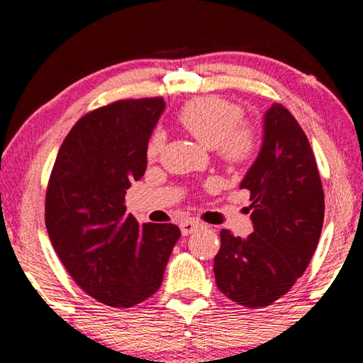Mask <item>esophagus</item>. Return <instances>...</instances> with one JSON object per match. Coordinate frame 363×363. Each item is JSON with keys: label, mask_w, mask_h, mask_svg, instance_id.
<instances>
[{"label": "esophagus", "mask_w": 363, "mask_h": 363, "mask_svg": "<svg viewBox=\"0 0 363 363\" xmlns=\"http://www.w3.org/2000/svg\"><path fill=\"white\" fill-rule=\"evenodd\" d=\"M200 226H201V223L196 221V220H191V218H188V220H183V221L180 223L182 235H183V236L191 235V233L196 231Z\"/></svg>", "instance_id": "obj_1"}]
</instances>
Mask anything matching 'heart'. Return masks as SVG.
I'll list each match as a JSON object with an SVG mask.
<instances>
[{
	"mask_svg": "<svg viewBox=\"0 0 363 363\" xmlns=\"http://www.w3.org/2000/svg\"><path fill=\"white\" fill-rule=\"evenodd\" d=\"M241 118L240 106L216 96L188 102L178 116L182 127L191 137L203 147L216 148L218 155L231 165L250 162L259 147L256 128L240 123ZM163 142L165 137L162 132L153 133L147 148L148 157H157L162 152Z\"/></svg>",
	"mask_w": 363,
	"mask_h": 363,
	"instance_id": "1",
	"label": "heart"
}]
</instances>
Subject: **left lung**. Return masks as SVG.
<instances>
[{
  "label": "left lung",
  "instance_id": "8db88e82",
  "mask_svg": "<svg viewBox=\"0 0 363 363\" xmlns=\"http://www.w3.org/2000/svg\"><path fill=\"white\" fill-rule=\"evenodd\" d=\"M240 188L251 193L255 230L247 238L221 230L213 271L223 294L259 309L302 276L324 223V190L311 143L281 104L264 113L261 150Z\"/></svg>",
  "mask_w": 363,
  "mask_h": 363
}]
</instances>
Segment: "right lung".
<instances>
[{"label":"right lung","instance_id":"right-lung-1","mask_svg":"<svg viewBox=\"0 0 363 363\" xmlns=\"http://www.w3.org/2000/svg\"><path fill=\"white\" fill-rule=\"evenodd\" d=\"M165 111L162 97L128 99L79 118L59 148L46 191L49 240L82 291L112 307L155 294L178 226L127 215L132 182L147 168V147Z\"/></svg>","mask_w":363,"mask_h":363}]
</instances>
